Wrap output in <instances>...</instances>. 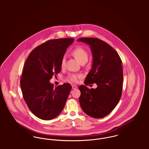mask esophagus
Returning a JSON list of instances; mask_svg holds the SVG:
<instances>
[{"label":"esophagus","instance_id":"obj_1","mask_svg":"<svg viewBox=\"0 0 149 149\" xmlns=\"http://www.w3.org/2000/svg\"><path fill=\"white\" fill-rule=\"evenodd\" d=\"M71 86H72V89H75L77 88V86L75 85H72Z\"/></svg>","mask_w":149,"mask_h":149}]
</instances>
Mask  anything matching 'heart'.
Segmentation results:
<instances>
[{
  "label": "heart",
  "mask_w": 149,
  "mask_h": 149,
  "mask_svg": "<svg viewBox=\"0 0 149 149\" xmlns=\"http://www.w3.org/2000/svg\"><path fill=\"white\" fill-rule=\"evenodd\" d=\"M72 54L78 61L82 64L86 63L88 60V53L86 50L81 47H77L72 51ZM66 60L63 57L61 60V68L63 69L65 66ZM81 78V75L79 74H69L66 78V80L70 83H78L79 79Z\"/></svg>",
  "instance_id": "b5f03b06"
}]
</instances>
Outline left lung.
<instances>
[{
	"label": "left lung",
	"mask_w": 149,
	"mask_h": 149,
	"mask_svg": "<svg viewBox=\"0 0 149 149\" xmlns=\"http://www.w3.org/2000/svg\"><path fill=\"white\" fill-rule=\"evenodd\" d=\"M78 41L91 46L93 57L92 69L85 78L84 84L96 83L98 86L91 89L85 85L80 86L79 103L85 113L93 118H101L113 110L121 97L122 60L112 46L98 38L83 37Z\"/></svg>",
	"instance_id": "left-lung-1"
}]
</instances>
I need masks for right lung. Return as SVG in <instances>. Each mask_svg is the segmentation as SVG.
<instances>
[{"label": "right lung", "instance_id": "1", "mask_svg": "<svg viewBox=\"0 0 149 149\" xmlns=\"http://www.w3.org/2000/svg\"><path fill=\"white\" fill-rule=\"evenodd\" d=\"M74 38L49 40L32 51L23 68L22 95L32 113L43 120L57 117L64 109L71 89L69 83L54 88L50 80L61 70V60Z\"/></svg>", "mask_w": 149, "mask_h": 149}]
</instances>
